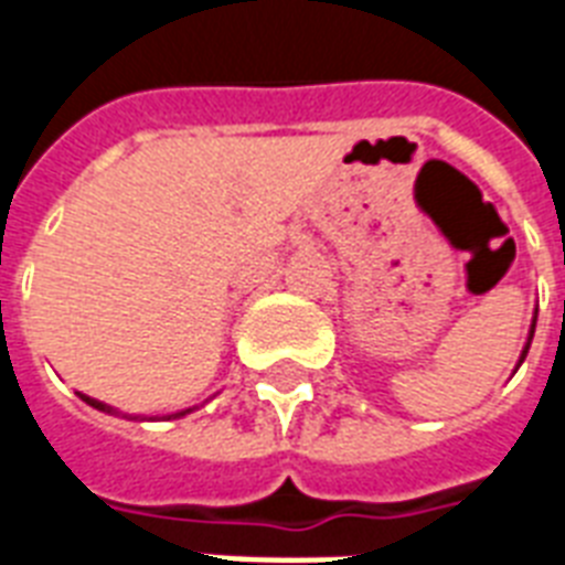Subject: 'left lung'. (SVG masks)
Here are the masks:
<instances>
[{
    "mask_svg": "<svg viewBox=\"0 0 565 565\" xmlns=\"http://www.w3.org/2000/svg\"><path fill=\"white\" fill-rule=\"evenodd\" d=\"M534 328H536V319L531 322V334H527V343H525V352H522V358H519V366H522V361L527 358V349H531V340H534Z\"/></svg>",
    "mask_w": 565,
    "mask_h": 565,
    "instance_id": "8db88e82",
    "label": "left lung"
}]
</instances>
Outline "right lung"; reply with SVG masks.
I'll use <instances>...</instances> for the list:
<instances>
[{
  "label": "right lung",
  "mask_w": 565,
  "mask_h": 565,
  "mask_svg": "<svg viewBox=\"0 0 565 565\" xmlns=\"http://www.w3.org/2000/svg\"><path fill=\"white\" fill-rule=\"evenodd\" d=\"M82 398H84V402H87V404H90V407H96V411H108V413H114V411H110V407H108V404L96 402V398H90V395H82ZM184 413H188V411L175 413V416H184ZM135 419H137V416H135Z\"/></svg>",
  "instance_id": "1"
}]
</instances>
